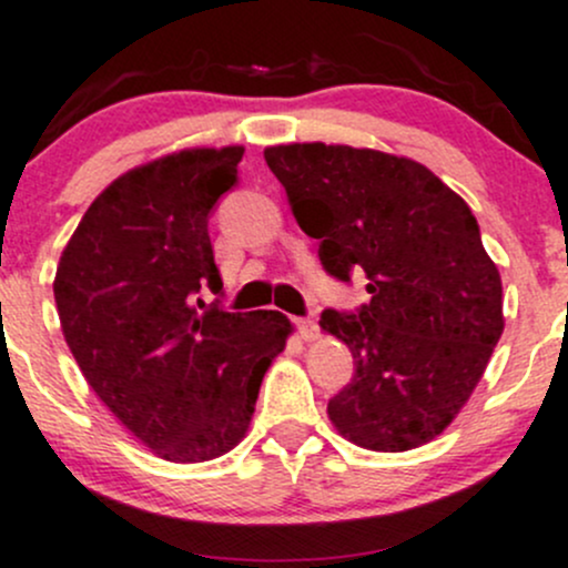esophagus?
<instances>
[{"mask_svg": "<svg viewBox=\"0 0 568 568\" xmlns=\"http://www.w3.org/2000/svg\"><path fill=\"white\" fill-rule=\"evenodd\" d=\"M296 329H300L302 341H316L318 324L313 318H296Z\"/></svg>", "mask_w": 568, "mask_h": 568, "instance_id": "obj_1", "label": "esophagus"}]
</instances>
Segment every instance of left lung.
Segmentation results:
<instances>
[{
    "instance_id": "1",
    "label": "left lung",
    "mask_w": 568,
    "mask_h": 568,
    "mask_svg": "<svg viewBox=\"0 0 568 568\" xmlns=\"http://www.w3.org/2000/svg\"><path fill=\"white\" fill-rule=\"evenodd\" d=\"M332 277L365 274L359 313H321L354 379L326 404L368 450L420 448L478 387L503 335V283L459 194L420 162L374 148L291 142L263 151Z\"/></svg>"
}]
</instances>
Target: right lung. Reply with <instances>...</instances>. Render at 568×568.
<instances>
[{
    "instance_id": "add662e5",
    "label": "right lung",
    "mask_w": 568,
    "mask_h": 568,
    "mask_svg": "<svg viewBox=\"0 0 568 568\" xmlns=\"http://www.w3.org/2000/svg\"><path fill=\"white\" fill-rule=\"evenodd\" d=\"M242 145L183 148L129 170L90 203L54 277L62 335L93 393L159 459L236 448L263 374L294 332L277 311L225 313L209 214Z\"/></svg>"
}]
</instances>
